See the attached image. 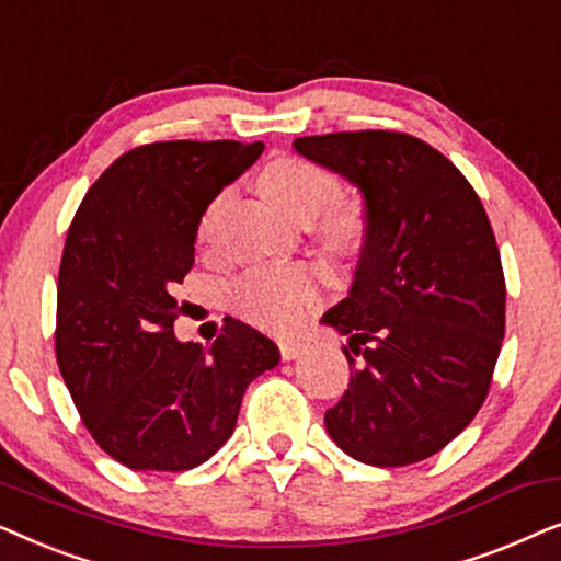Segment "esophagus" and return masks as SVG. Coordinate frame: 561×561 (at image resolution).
Masks as SVG:
<instances>
[{
    "mask_svg": "<svg viewBox=\"0 0 561 561\" xmlns=\"http://www.w3.org/2000/svg\"><path fill=\"white\" fill-rule=\"evenodd\" d=\"M278 350H280V357L283 359H294V357H298L304 352V344L298 342V340H288V342H280Z\"/></svg>",
    "mask_w": 561,
    "mask_h": 561,
    "instance_id": "esophagus-1",
    "label": "esophagus"
}]
</instances>
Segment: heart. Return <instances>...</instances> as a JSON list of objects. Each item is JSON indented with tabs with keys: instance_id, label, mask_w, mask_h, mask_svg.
Masks as SVG:
<instances>
[{
	"instance_id": "obj_1",
	"label": "heart",
	"mask_w": 561,
	"mask_h": 561,
	"mask_svg": "<svg viewBox=\"0 0 561 561\" xmlns=\"http://www.w3.org/2000/svg\"><path fill=\"white\" fill-rule=\"evenodd\" d=\"M257 186L296 221L317 219V232L329 248L355 250L365 234V219L355 204L342 202V179L317 160L283 152L257 173ZM219 202L202 219V232ZM319 271L313 265L250 267L229 288L232 309L265 332H290L317 304Z\"/></svg>"
}]
</instances>
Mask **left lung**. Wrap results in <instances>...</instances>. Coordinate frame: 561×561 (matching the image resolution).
Here are the masks:
<instances>
[{
    "label": "left lung",
    "instance_id": "obj_1",
    "mask_svg": "<svg viewBox=\"0 0 561 561\" xmlns=\"http://www.w3.org/2000/svg\"><path fill=\"white\" fill-rule=\"evenodd\" d=\"M301 156L363 191L365 244L324 324L350 334V386L324 424L350 457L421 462L478 416L505 334V275L472 183L409 133L298 137Z\"/></svg>",
    "mask_w": 561,
    "mask_h": 561
}]
</instances>
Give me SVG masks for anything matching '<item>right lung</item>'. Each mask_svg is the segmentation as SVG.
<instances>
[{
	"label": "right lung",
	"instance_id": "1",
	"mask_svg": "<svg viewBox=\"0 0 561 561\" xmlns=\"http://www.w3.org/2000/svg\"><path fill=\"white\" fill-rule=\"evenodd\" d=\"M260 152L237 140L137 145L91 183L68 227L56 359L83 426L133 470L206 462L250 382L278 365L267 336L229 317L209 350L173 336V288L194 267L202 214Z\"/></svg>",
	"mask_w": 561,
	"mask_h": 561
}]
</instances>
